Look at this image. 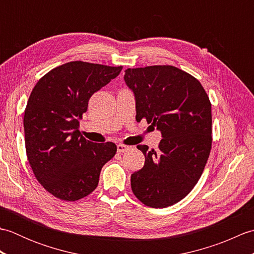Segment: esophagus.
<instances>
[{"label":"esophagus","instance_id":"esophagus-1","mask_svg":"<svg viewBox=\"0 0 254 254\" xmlns=\"http://www.w3.org/2000/svg\"><path fill=\"white\" fill-rule=\"evenodd\" d=\"M128 149H130V146H127V145H123V144H119L117 146V150L119 153H126Z\"/></svg>","mask_w":254,"mask_h":254}]
</instances>
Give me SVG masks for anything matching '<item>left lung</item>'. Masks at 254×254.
<instances>
[{"mask_svg":"<svg viewBox=\"0 0 254 254\" xmlns=\"http://www.w3.org/2000/svg\"><path fill=\"white\" fill-rule=\"evenodd\" d=\"M124 80L134 97L136 121L161 133L158 149L138 145L144 167L131 176L139 201L164 208L185 198L201 178L212 148V106L198 80L171 65L127 68Z\"/></svg>","mask_w":254,"mask_h":254,"instance_id":"obj_1","label":"left lung"}]
</instances>
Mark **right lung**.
Wrapping results in <instances>:
<instances>
[{"label": "right lung", "mask_w": 254, "mask_h": 254, "mask_svg": "<svg viewBox=\"0 0 254 254\" xmlns=\"http://www.w3.org/2000/svg\"><path fill=\"white\" fill-rule=\"evenodd\" d=\"M121 69L68 62L48 72L32 89L24 115L27 158L36 179L56 197L73 202L87 196L116 155L115 143H93L80 135L78 120L93 94Z\"/></svg>", "instance_id": "add662e5"}]
</instances>
